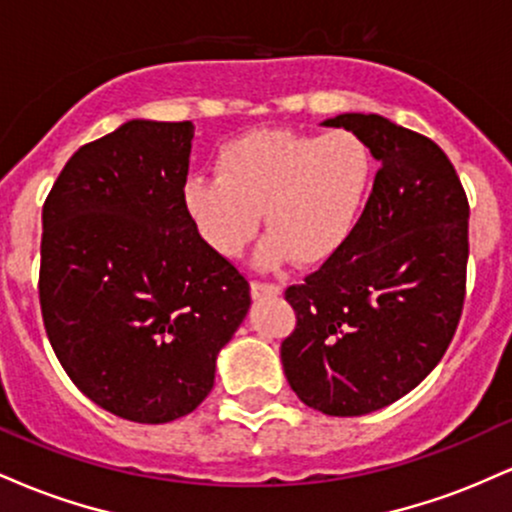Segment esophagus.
<instances>
[{"instance_id":"34e87169","label":"esophagus","mask_w":512,"mask_h":512,"mask_svg":"<svg viewBox=\"0 0 512 512\" xmlns=\"http://www.w3.org/2000/svg\"><path fill=\"white\" fill-rule=\"evenodd\" d=\"M252 298H267V296H279L281 286L279 284H267V281H252L250 284Z\"/></svg>"}]
</instances>
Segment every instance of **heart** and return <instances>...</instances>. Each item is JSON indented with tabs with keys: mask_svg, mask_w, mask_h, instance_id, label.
<instances>
[{
	"mask_svg": "<svg viewBox=\"0 0 512 512\" xmlns=\"http://www.w3.org/2000/svg\"><path fill=\"white\" fill-rule=\"evenodd\" d=\"M375 178L361 134L332 129L303 134L255 129L233 137L216 154V175H192L182 204L216 252L238 257L260 228L272 231L262 260L301 264L330 260L354 236Z\"/></svg>",
	"mask_w": 512,
	"mask_h": 512,
	"instance_id": "obj_1",
	"label": "heart"
}]
</instances>
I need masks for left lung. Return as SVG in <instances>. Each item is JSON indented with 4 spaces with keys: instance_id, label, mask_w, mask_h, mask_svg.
<instances>
[{
    "instance_id": "left-lung-1",
    "label": "left lung",
    "mask_w": 512,
    "mask_h": 512,
    "mask_svg": "<svg viewBox=\"0 0 512 512\" xmlns=\"http://www.w3.org/2000/svg\"><path fill=\"white\" fill-rule=\"evenodd\" d=\"M361 134L380 163L354 236L286 289L296 330L281 342L298 399L330 416L397 402L438 366L460 322L469 204L450 158L380 115L322 122Z\"/></svg>"
}]
</instances>
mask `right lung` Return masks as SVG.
Segmentation results:
<instances>
[{"mask_svg": "<svg viewBox=\"0 0 512 512\" xmlns=\"http://www.w3.org/2000/svg\"><path fill=\"white\" fill-rule=\"evenodd\" d=\"M192 122L129 120L81 146L43 204L40 310L62 368L120 419L168 424L214 387L250 284L182 204Z\"/></svg>", "mask_w": 512, "mask_h": 512, "instance_id": "add662e5", "label": "right lung"}]
</instances>
